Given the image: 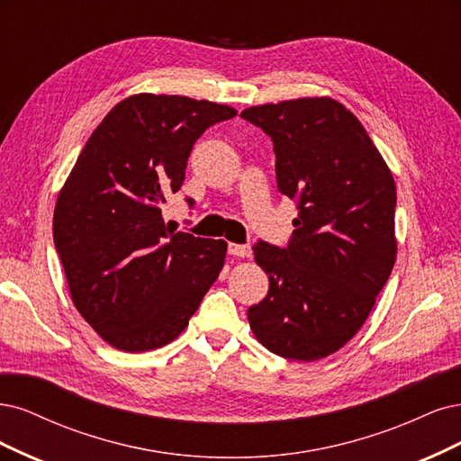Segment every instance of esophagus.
<instances>
[{
    "mask_svg": "<svg viewBox=\"0 0 461 461\" xmlns=\"http://www.w3.org/2000/svg\"><path fill=\"white\" fill-rule=\"evenodd\" d=\"M228 252H230L231 257H235V258H250L252 249H250L249 245H235V243H230Z\"/></svg>",
    "mask_w": 461,
    "mask_h": 461,
    "instance_id": "1",
    "label": "esophagus"
}]
</instances>
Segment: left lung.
Wrapping results in <instances>:
<instances>
[{
	"instance_id": "8db88e82",
	"label": "left lung",
	"mask_w": 461,
	"mask_h": 461,
	"mask_svg": "<svg viewBox=\"0 0 461 461\" xmlns=\"http://www.w3.org/2000/svg\"><path fill=\"white\" fill-rule=\"evenodd\" d=\"M274 141L277 187L299 203L287 249L255 245L270 289L247 316L257 340L312 362L360 331L396 260V185L366 128L331 97L249 107Z\"/></svg>"
}]
</instances>
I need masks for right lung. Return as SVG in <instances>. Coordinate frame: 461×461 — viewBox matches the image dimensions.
<instances>
[{
	"label": "right lung",
	"mask_w": 461,
	"mask_h": 461,
	"mask_svg": "<svg viewBox=\"0 0 461 461\" xmlns=\"http://www.w3.org/2000/svg\"><path fill=\"white\" fill-rule=\"evenodd\" d=\"M235 114L206 99L130 95L94 130L59 191L53 240L72 304L111 347L172 343L224 268L228 243L170 231L162 204L182 187L193 143Z\"/></svg>",
	"instance_id": "add662e5"
}]
</instances>
